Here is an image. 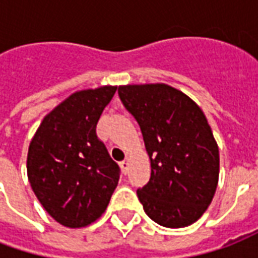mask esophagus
I'll return each mask as SVG.
<instances>
[{
    "instance_id": "34e87169",
    "label": "esophagus",
    "mask_w": 258,
    "mask_h": 258,
    "mask_svg": "<svg viewBox=\"0 0 258 258\" xmlns=\"http://www.w3.org/2000/svg\"><path fill=\"white\" fill-rule=\"evenodd\" d=\"M120 166H121V168H123L124 173H127V171H128V160H127V159L120 163Z\"/></svg>"
}]
</instances>
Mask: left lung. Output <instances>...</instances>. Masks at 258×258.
Segmentation results:
<instances>
[{"label":"left lung","instance_id":"1","mask_svg":"<svg viewBox=\"0 0 258 258\" xmlns=\"http://www.w3.org/2000/svg\"><path fill=\"white\" fill-rule=\"evenodd\" d=\"M118 96L140 124L151 159L149 182L137 190L159 225L188 227L213 200L220 155L207 118L184 92L166 84L121 85Z\"/></svg>","mask_w":258,"mask_h":258}]
</instances>
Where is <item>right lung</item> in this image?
<instances>
[{"mask_svg": "<svg viewBox=\"0 0 258 258\" xmlns=\"http://www.w3.org/2000/svg\"><path fill=\"white\" fill-rule=\"evenodd\" d=\"M117 87L77 91L47 114L29 146L31 189L53 220L85 227L106 210L120 167L96 135Z\"/></svg>", "mask_w": 258, "mask_h": 258, "instance_id": "right-lung-1", "label": "right lung"}]
</instances>
